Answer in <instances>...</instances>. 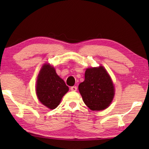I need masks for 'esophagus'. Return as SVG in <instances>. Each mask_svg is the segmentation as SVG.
<instances>
[{
	"mask_svg": "<svg viewBox=\"0 0 149 149\" xmlns=\"http://www.w3.org/2000/svg\"><path fill=\"white\" fill-rule=\"evenodd\" d=\"M77 87L76 86H73V87H71V88H70V89H71V91H77Z\"/></svg>",
	"mask_w": 149,
	"mask_h": 149,
	"instance_id": "esophagus-1",
	"label": "esophagus"
}]
</instances>
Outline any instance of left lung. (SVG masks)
<instances>
[{"instance_id":"left-lung-1","label":"left lung","mask_w":149,"mask_h":149,"mask_svg":"<svg viewBox=\"0 0 149 149\" xmlns=\"http://www.w3.org/2000/svg\"><path fill=\"white\" fill-rule=\"evenodd\" d=\"M78 89L85 104L93 111L106 109L114 97V84L102 65L87 68Z\"/></svg>"}]
</instances>
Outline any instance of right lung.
<instances>
[{"instance_id": "1", "label": "right lung", "mask_w": 149, "mask_h": 149, "mask_svg": "<svg viewBox=\"0 0 149 149\" xmlns=\"http://www.w3.org/2000/svg\"><path fill=\"white\" fill-rule=\"evenodd\" d=\"M68 90V87L57 75L54 67L49 64L42 65L36 84V94L42 104L49 109H54Z\"/></svg>"}]
</instances>
